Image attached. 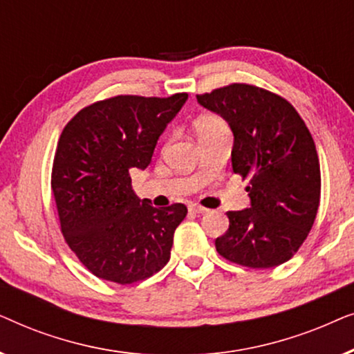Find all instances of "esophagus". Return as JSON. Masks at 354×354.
<instances>
[{"label": "esophagus", "mask_w": 354, "mask_h": 354, "mask_svg": "<svg viewBox=\"0 0 354 354\" xmlns=\"http://www.w3.org/2000/svg\"><path fill=\"white\" fill-rule=\"evenodd\" d=\"M188 211L195 212V214H205V212H207L206 207L196 205V203H190V205H188Z\"/></svg>", "instance_id": "34e87169"}]
</instances>
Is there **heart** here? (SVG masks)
<instances>
[{"mask_svg":"<svg viewBox=\"0 0 354 354\" xmlns=\"http://www.w3.org/2000/svg\"><path fill=\"white\" fill-rule=\"evenodd\" d=\"M195 130L198 138H203L217 132H225V130H229V125H227L225 120L219 118V115L206 114L195 120Z\"/></svg>","mask_w":354,"mask_h":354,"instance_id":"1","label":"heart"}]
</instances>
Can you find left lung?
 <instances>
[{"label":"left lung","instance_id":"1","mask_svg":"<svg viewBox=\"0 0 354 354\" xmlns=\"http://www.w3.org/2000/svg\"><path fill=\"white\" fill-rule=\"evenodd\" d=\"M196 100L229 122L232 169L250 180L251 206L227 212L229 230L216 239L217 253L251 269L287 263L306 240L321 201L311 132L287 100L256 85L230 84Z\"/></svg>","mask_w":354,"mask_h":354}]
</instances>
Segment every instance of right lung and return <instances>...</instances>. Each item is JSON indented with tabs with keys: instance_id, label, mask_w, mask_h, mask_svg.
Returning a JSON list of instances; mask_svg holds the SVG:
<instances>
[{
	"instance_id": "1",
	"label": "right lung",
	"mask_w": 354,
	"mask_h": 354,
	"mask_svg": "<svg viewBox=\"0 0 354 354\" xmlns=\"http://www.w3.org/2000/svg\"><path fill=\"white\" fill-rule=\"evenodd\" d=\"M187 98L118 95L85 106L62 129L53 196L66 243L96 277L130 285L159 272L171 258L187 206L158 209L140 200L130 169L151 162L159 135Z\"/></svg>"
}]
</instances>
